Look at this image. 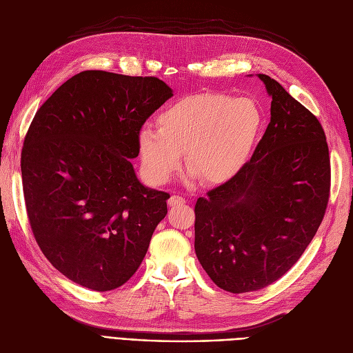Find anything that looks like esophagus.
<instances>
[{
  "mask_svg": "<svg viewBox=\"0 0 353 353\" xmlns=\"http://www.w3.org/2000/svg\"><path fill=\"white\" fill-rule=\"evenodd\" d=\"M184 203H185V199L181 197V196H170L169 200H168V205L172 206V208L179 206V205H184Z\"/></svg>",
  "mask_w": 353,
  "mask_h": 353,
  "instance_id": "esophagus-1",
  "label": "esophagus"
}]
</instances>
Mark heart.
<instances>
[{"label":"heart","mask_w":353,"mask_h":353,"mask_svg":"<svg viewBox=\"0 0 353 353\" xmlns=\"http://www.w3.org/2000/svg\"><path fill=\"white\" fill-rule=\"evenodd\" d=\"M262 110L252 99L203 92L187 95L157 116V128L137 134V150L145 179L165 184L187 168L205 184H223L248 162L262 130Z\"/></svg>","instance_id":"obj_1"}]
</instances>
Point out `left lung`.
Segmentation results:
<instances>
[{
  "label": "left lung",
  "instance_id": "8db88e82",
  "mask_svg": "<svg viewBox=\"0 0 353 353\" xmlns=\"http://www.w3.org/2000/svg\"><path fill=\"white\" fill-rule=\"evenodd\" d=\"M258 78L272 99L271 122L250 162L194 208L197 259L230 293L281 279L314 239L330 196L321 123L275 79Z\"/></svg>",
  "mask_w": 353,
  "mask_h": 353
}]
</instances>
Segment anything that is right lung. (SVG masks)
I'll return each instance as SVG.
<instances>
[{
    "mask_svg": "<svg viewBox=\"0 0 353 353\" xmlns=\"http://www.w3.org/2000/svg\"><path fill=\"white\" fill-rule=\"evenodd\" d=\"M174 95L153 77L85 70L41 105L26 134L22 179L42 253L95 292L125 284L168 213L165 191L137 178V134Z\"/></svg>",
    "mask_w": 353,
    "mask_h": 353,
    "instance_id": "right-lung-1",
    "label": "right lung"
}]
</instances>
